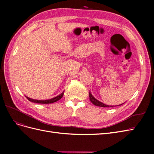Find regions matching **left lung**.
<instances>
[{
  "label": "left lung",
  "instance_id": "1",
  "mask_svg": "<svg viewBox=\"0 0 154 154\" xmlns=\"http://www.w3.org/2000/svg\"><path fill=\"white\" fill-rule=\"evenodd\" d=\"M89 97H90V101L92 102V104H94V105L96 106H102V107H113L114 106H112V105H105L104 103H102V102L100 101L99 100H96L95 97L93 96L91 94V92H89ZM123 104H121V105H117V106H120L122 105Z\"/></svg>",
  "mask_w": 154,
  "mask_h": 154
}]
</instances>
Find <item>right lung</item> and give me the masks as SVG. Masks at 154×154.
<instances>
[{
	"instance_id": "1",
	"label": "right lung",
	"mask_w": 154,
	"mask_h": 154,
	"mask_svg": "<svg viewBox=\"0 0 154 154\" xmlns=\"http://www.w3.org/2000/svg\"><path fill=\"white\" fill-rule=\"evenodd\" d=\"M64 94V91L62 92V93H61V94H59L58 96H56L54 97H53V98H51L50 100H34V99H31V98H29V97H27V99L29 101H31V102H33V103H42V104H49V103H54V102L56 101H58V100H60V99L62 98V97H63V95Z\"/></svg>"
}]
</instances>
